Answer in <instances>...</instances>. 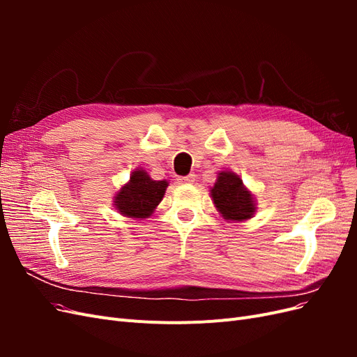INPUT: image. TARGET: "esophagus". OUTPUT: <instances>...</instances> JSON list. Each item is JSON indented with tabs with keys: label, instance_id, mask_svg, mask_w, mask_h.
Returning a JSON list of instances; mask_svg holds the SVG:
<instances>
[{
	"label": "esophagus",
	"instance_id": "esophagus-1",
	"mask_svg": "<svg viewBox=\"0 0 357 357\" xmlns=\"http://www.w3.org/2000/svg\"><path fill=\"white\" fill-rule=\"evenodd\" d=\"M197 180V176L195 174H189V176H185V177H178V181L180 183H185V185H190V183H195Z\"/></svg>",
	"mask_w": 357,
	"mask_h": 357
}]
</instances>
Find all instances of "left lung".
Segmentation results:
<instances>
[{
  "label": "left lung",
  "mask_w": 357,
  "mask_h": 357,
  "mask_svg": "<svg viewBox=\"0 0 357 357\" xmlns=\"http://www.w3.org/2000/svg\"><path fill=\"white\" fill-rule=\"evenodd\" d=\"M211 197L225 219L247 220L255 214L252 193L243 186V180L234 172H220L218 181L211 189Z\"/></svg>",
  "instance_id": "left-lung-1"
}]
</instances>
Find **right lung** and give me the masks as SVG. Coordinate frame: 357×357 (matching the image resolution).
Masks as SVG:
<instances>
[{
  "mask_svg": "<svg viewBox=\"0 0 357 357\" xmlns=\"http://www.w3.org/2000/svg\"><path fill=\"white\" fill-rule=\"evenodd\" d=\"M167 186L165 180H152L146 171L137 169L132 172L128 185L114 197V205L121 214L128 218L146 219L164 198Z\"/></svg>",
  "mask_w": 357,
  "mask_h": 357,
  "instance_id": "obj_1",
  "label": "right lung"
}]
</instances>
